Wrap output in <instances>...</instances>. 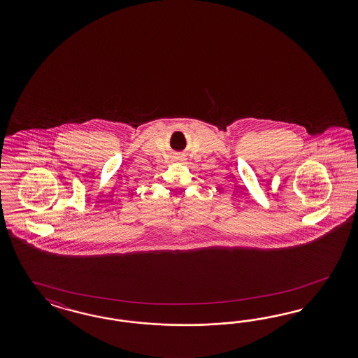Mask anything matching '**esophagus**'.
Listing matches in <instances>:
<instances>
[{"instance_id": "1", "label": "esophagus", "mask_w": 358, "mask_h": 358, "mask_svg": "<svg viewBox=\"0 0 358 358\" xmlns=\"http://www.w3.org/2000/svg\"><path fill=\"white\" fill-rule=\"evenodd\" d=\"M185 160V156H182V155H178V156H176V162H178V163H184Z\"/></svg>"}]
</instances>
